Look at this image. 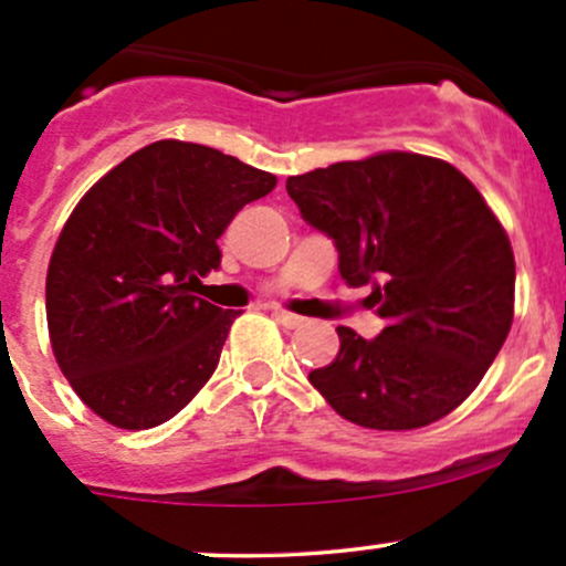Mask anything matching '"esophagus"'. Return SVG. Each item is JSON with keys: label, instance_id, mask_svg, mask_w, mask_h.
<instances>
[{"label": "esophagus", "instance_id": "obj_1", "mask_svg": "<svg viewBox=\"0 0 566 566\" xmlns=\"http://www.w3.org/2000/svg\"><path fill=\"white\" fill-rule=\"evenodd\" d=\"M275 318H277V324L285 326V329H296V326L305 324V318L294 316V313H289V311H275Z\"/></svg>", "mask_w": 566, "mask_h": 566}]
</instances>
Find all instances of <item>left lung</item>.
Listing matches in <instances>:
<instances>
[{
  "mask_svg": "<svg viewBox=\"0 0 566 566\" xmlns=\"http://www.w3.org/2000/svg\"><path fill=\"white\" fill-rule=\"evenodd\" d=\"M285 190L337 248L348 285H373L381 335L337 326L340 352L311 384L343 419L413 430L455 411L504 346L515 255L480 190L447 160L378 153L332 163Z\"/></svg>",
  "mask_w": 566,
  "mask_h": 566,
  "instance_id": "1",
  "label": "left lung"
}]
</instances>
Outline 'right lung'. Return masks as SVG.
Here are the masks:
<instances>
[{"label": "right lung", "instance_id": "1", "mask_svg": "<svg viewBox=\"0 0 566 566\" xmlns=\"http://www.w3.org/2000/svg\"><path fill=\"white\" fill-rule=\"evenodd\" d=\"M277 179L220 149L155 142L114 166L67 218L45 277L54 357L114 428L179 413L218 368L237 311L196 296L218 240Z\"/></svg>", "mask_w": 566, "mask_h": 566}]
</instances>
